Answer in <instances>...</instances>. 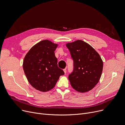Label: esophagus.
I'll list each match as a JSON object with an SVG mask.
<instances>
[{"label":"esophagus","mask_w":125,"mask_h":125,"mask_svg":"<svg viewBox=\"0 0 125 125\" xmlns=\"http://www.w3.org/2000/svg\"><path fill=\"white\" fill-rule=\"evenodd\" d=\"M63 71H64V73L66 74V69H64L63 70Z\"/></svg>","instance_id":"esophagus-1"}]
</instances>
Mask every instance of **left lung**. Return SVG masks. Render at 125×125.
Wrapping results in <instances>:
<instances>
[{"instance_id":"obj_1","label":"left lung","mask_w":125,"mask_h":125,"mask_svg":"<svg viewBox=\"0 0 125 125\" xmlns=\"http://www.w3.org/2000/svg\"><path fill=\"white\" fill-rule=\"evenodd\" d=\"M74 61V70L68 79L72 88L80 93L91 90L99 82L103 62L99 53L88 43L81 40L67 43Z\"/></svg>"}]
</instances>
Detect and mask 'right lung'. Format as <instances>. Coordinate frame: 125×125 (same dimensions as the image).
Masks as SVG:
<instances>
[{"instance_id":"1","label":"right lung","mask_w":125,"mask_h":125,"mask_svg":"<svg viewBox=\"0 0 125 125\" xmlns=\"http://www.w3.org/2000/svg\"><path fill=\"white\" fill-rule=\"evenodd\" d=\"M58 44L48 40L41 41L29 50L23 60V68L27 80L35 89L47 92L64 74L57 65L54 51Z\"/></svg>"}]
</instances>
